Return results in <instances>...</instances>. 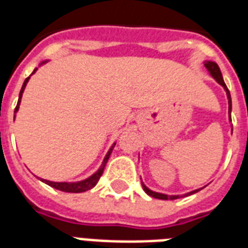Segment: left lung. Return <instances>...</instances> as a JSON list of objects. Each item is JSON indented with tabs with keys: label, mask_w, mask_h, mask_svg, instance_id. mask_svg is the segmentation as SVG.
Returning a JSON list of instances; mask_svg holds the SVG:
<instances>
[{
	"label": "left lung",
	"mask_w": 248,
	"mask_h": 248,
	"mask_svg": "<svg viewBox=\"0 0 248 248\" xmlns=\"http://www.w3.org/2000/svg\"><path fill=\"white\" fill-rule=\"evenodd\" d=\"M204 67L207 68V71H208V74L212 76V78L216 80V81L220 84V85L224 88V90L226 92V97H228V105H229V110H228V112H229V122H232V97H230V92L228 90V88H226L225 82H224V78H222V75H221V71H220V68H218V66L216 64L215 62H211V61H206V63H204ZM142 184V187H143V190H145V193L147 194V195H150V197L153 198H156V199H163V201H173V199H178V198H182V197H187V195H191V194H195L198 193L199 190H202L203 187H201V189H197V190H193V191H190V193H186L184 194V195H167V194H163V193H156V191H153V190H150L147 186L143 184V182L141 181ZM206 187V186H204Z\"/></svg>",
	"instance_id": "obj_1"
}]
</instances>
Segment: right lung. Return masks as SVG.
Listing matches in <instances>:
<instances>
[{
	"mask_svg": "<svg viewBox=\"0 0 248 248\" xmlns=\"http://www.w3.org/2000/svg\"><path fill=\"white\" fill-rule=\"evenodd\" d=\"M47 62V61H44V62L40 63V66H42V64H45V63ZM37 71V68H34V71L32 72V75L34 74ZM31 78V76H30ZM30 78H27L26 80H24V82H23V86L22 89H20V93H19V99H18V105H16V107H15V114L18 112L19 110V105H20V101H22V95H23V92H24V89H26L27 86V82H28V80H30ZM115 143L110 147V150L107 151L106 156H105V159H103L102 164H101V167H99V170L95 172V173H93L90 177L85 178V180H82V181H76V182H54V181H49V180H44V178H40L42 182H45V184H47L49 186H51V187H54V189L57 190H61V191H66V193H82V191H86V190H90L93 189L94 186L97 185L98 180H99V177L102 176L103 173V170H105V167H106V163L107 160H108V158H110L111 153H112V149H114Z\"/></svg>",
	"mask_w": 248,
	"mask_h": 248,
	"instance_id": "add662e5",
	"label": "right lung"
}]
</instances>
